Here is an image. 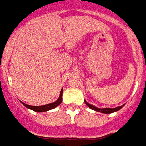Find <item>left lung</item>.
I'll return each mask as SVG.
<instances>
[{
	"label": "left lung",
	"instance_id": "1",
	"mask_svg": "<svg viewBox=\"0 0 146 146\" xmlns=\"http://www.w3.org/2000/svg\"><path fill=\"white\" fill-rule=\"evenodd\" d=\"M85 104H86L90 109L93 110H95V111H97V112L103 113H105V114H107V113H112L113 112H117V111H118L119 110H121V108L124 106V105H122L121 107H115V108H98V107L93 106L92 104H89L86 100H85Z\"/></svg>",
	"mask_w": 146,
	"mask_h": 146
}]
</instances>
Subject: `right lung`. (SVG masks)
Masks as SVG:
<instances>
[{
  "mask_svg": "<svg viewBox=\"0 0 146 146\" xmlns=\"http://www.w3.org/2000/svg\"><path fill=\"white\" fill-rule=\"evenodd\" d=\"M62 95H63V89L60 90V93L59 97L57 99V100L54 102V103H51V104H46V105H42V106H30L28 104L23 103L22 101H20L25 107H27L28 109H30L32 110H33L35 112H46V111H48L50 110H52L57 107V106H59L61 102H62Z\"/></svg>",
  "mask_w": 146,
  "mask_h": 146,
  "instance_id": "1",
  "label": "right lung"
}]
</instances>
